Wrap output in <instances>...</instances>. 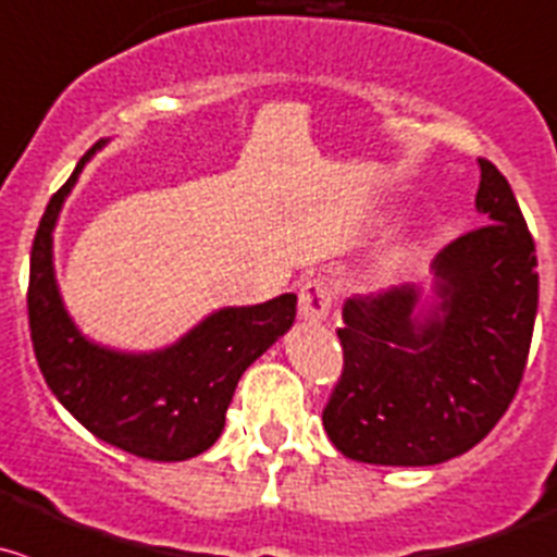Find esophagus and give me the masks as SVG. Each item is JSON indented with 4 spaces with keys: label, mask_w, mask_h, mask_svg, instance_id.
Listing matches in <instances>:
<instances>
[{
    "label": "esophagus",
    "mask_w": 557,
    "mask_h": 557,
    "mask_svg": "<svg viewBox=\"0 0 557 557\" xmlns=\"http://www.w3.org/2000/svg\"><path fill=\"white\" fill-rule=\"evenodd\" d=\"M332 307V288L323 277H310L299 285V315L305 321H323Z\"/></svg>",
    "instance_id": "obj_1"
}]
</instances>
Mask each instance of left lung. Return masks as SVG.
Masks as SVG:
<instances>
[{
  "label": "left lung",
  "mask_w": 557,
  "mask_h": 557,
  "mask_svg": "<svg viewBox=\"0 0 557 557\" xmlns=\"http://www.w3.org/2000/svg\"><path fill=\"white\" fill-rule=\"evenodd\" d=\"M476 209L490 223L435 258L441 312L416 318L419 290L343 307V372L323 428L370 466H438L479 444L515 399L539 307L536 245L506 176L479 158Z\"/></svg>",
  "instance_id": "left-lung-1"
}]
</instances>
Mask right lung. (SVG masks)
Returning <instances> with one entry per match:
<instances>
[{
	"instance_id": "1",
	"label": "right lung",
	"mask_w": 557,
	"mask_h": 557,
	"mask_svg": "<svg viewBox=\"0 0 557 557\" xmlns=\"http://www.w3.org/2000/svg\"><path fill=\"white\" fill-rule=\"evenodd\" d=\"M100 147L97 141L78 160L37 225L26 290L37 364L59 403L100 441L144 460H190L223 433L242 372L290 329L296 296L214 312L158 354H116L81 337L53 280L51 231L64 196Z\"/></svg>"
}]
</instances>
